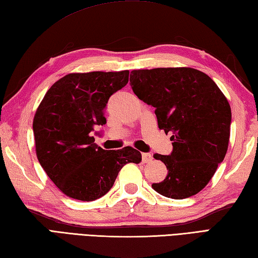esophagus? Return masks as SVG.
<instances>
[{"label": "esophagus", "mask_w": 258, "mask_h": 258, "mask_svg": "<svg viewBox=\"0 0 258 258\" xmlns=\"http://www.w3.org/2000/svg\"><path fill=\"white\" fill-rule=\"evenodd\" d=\"M153 160V156L150 154V153H143V155H142V161L143 163H149Z\"/></svg>", "instance_id": "34e87169"}]
</instances>
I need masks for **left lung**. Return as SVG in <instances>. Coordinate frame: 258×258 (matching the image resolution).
<instances>
[{"instance_id": "8db88e82", "label": "left lung", "mask_w": 258, "mask_h": 258, "mask_svg": "<svg viewBox=\"0 0 258 258\" xmlns=\"http://www.w3.org/2000/svg\"><path fill=\"white\" fill-rule=\"evenodd\" d=\"M130 82L136 96L155 107L158 128L173 133L171 155L154 154L168 173L152 187L174 200L197 194L226 155L232 120L227 98L210 76L191 68L133 70Z\"/></svg>"}]
</instances>
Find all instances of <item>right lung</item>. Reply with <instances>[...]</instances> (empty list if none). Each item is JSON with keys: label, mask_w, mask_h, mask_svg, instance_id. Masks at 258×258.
Here are the masks:
<instances>
[{"label": "right lung", "mask_w": 258, "mask_h": 258, "mask_svg": "<svg viewBox=\"0 0 258 258\" xmlns=\"http://www.w3.org/2000/svg\"><path fill=\"white\" fill-rule=\"evenodd\" d=\"M128 71L71 73L54 83L38 105L33 132L37 160L47 176L71 199L91 202L112 188L125 164H139L131 146L105 151L92 131L106 124L108 98L128 82Z\"/></svg>", "instance_id": "right-lung-1"}]
</instances>
